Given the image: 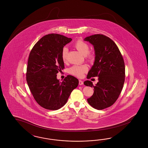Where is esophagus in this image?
Returning <instances> with one entry per match:
<instances>
[{"label": "esophagus", "mask_w": 148, "mask_h": 148, "mask_svg": "<svg viewBox=\"0 0 148 148\" xmlns=\"http://www.w3.org/2000/svg\"><path fill=\"white\" fill-rule=\"evenodd\" d=\"M79 85H82L84 84V82L80 80L79 81Z\"/></svg>", "instance_id": "34e87169"}]
</instances>
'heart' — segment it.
<instances>
[{
  "mask_svg": "<svg viewBox=\"0 0 148 148\" xmlns=\"http://www.w3.org/2000/svg\"><path fill=\"white\" fill-rule=\"evenodd\" d=\"M74 47L81 54L85 56L86 60L88 61H92L94 58L93 53L89 51L90 46L87 43L81 40L76 41L74 44ZM68 49L64 47L61 52V58L63 62H66L67 59ZM88 71V67L86 64L82 65H74L69 69V73L77 77H82L84 74Z\"/></svg>",
  "mask_w": 148,
  "mask_h": 148,
  "instance_id": "1",
  "label": "heart"
}]
</instances>
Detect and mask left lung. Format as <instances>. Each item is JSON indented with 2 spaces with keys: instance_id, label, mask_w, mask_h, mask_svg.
<instances>
[{
  "instance_id": "left-lung-1",
  "label": "left lung",
  "mask_w": 148,
  "mask_h": 148,
  "mask_svg": "<svg viewBox=\"0 0 148 148\" xmlns=\"http://www.w3.org/2000/svg\"><path fill=\"white\" fill-rule=\"evenodd\" d=\"M84 40L93 45L95 55L94 64L87 78L98 76L99 80L95 86L90 81L84 82L85 85L94 90L87 101L94 108L103 110L112 106L121 93L125 77L124 59L116 44L108 36L96 34Z\"/></svg>"
}]
</instances>
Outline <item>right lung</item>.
<instances>
[{
    "instance_id": "add662e5",
    "label": "right lung",
    "mask_w": 148,
    "mask_h": 148,
    "mask_svg": "<svg viewBox=\"0 0 148 148\" xmlns=\"http://www.w3.org/2000/svg\"><path fill=\"white\" fill-rule=\"evenodd\" d=\"M72 40L57 34H48L34 45L29 54L27 83L36 102L45 109L62 108L79 84L78 79L72 75H67L62 82L56 78V74L64 68L61 58L63 47Z\"/></svg>"
}]
</instances>
